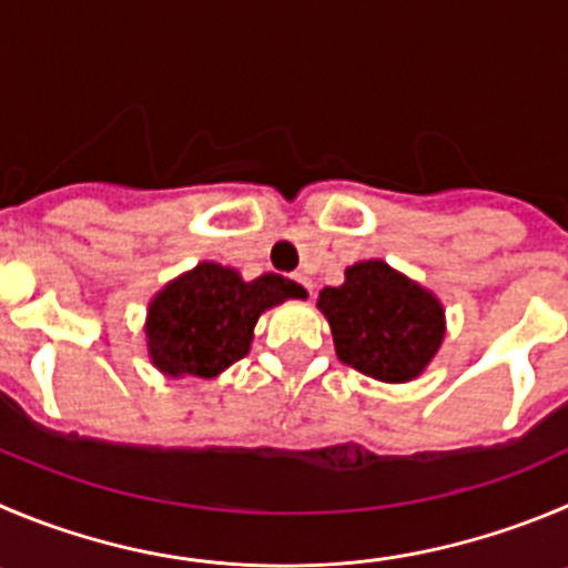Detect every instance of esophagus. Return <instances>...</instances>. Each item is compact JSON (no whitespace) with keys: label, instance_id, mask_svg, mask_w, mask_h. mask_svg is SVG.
Returning <instances> with one entry per match:
<instances>
[{"label":"esophagus","instance_id":"1","mask_svg":"<svg viewBox=\"0 0 568 568\" xmlns=\"http://www.w3.org/2000/svg\"><path fill=\"white\" fill-rule=\"evenodd\" d=\"M294 280L302 285V288L308 291V294H314V283H311V277H305V274H294Z\"/></svg>","mask_w":568,"mask_h":568}]
</instances>
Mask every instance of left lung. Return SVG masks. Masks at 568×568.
I'll return each instance as SVG.
<instances>
[{
	"label": "left lung",
	"instance_id": "1",
	"mask_svg": "<svg viewBox=\"0 0 568 568\" xmlns=\"http://www.w3.org/2000/svg\"><path fill=\"white\" fill-rule=\"evenodd\" d=\"M316 308L331 325L338 362L384 384L420 378L443 347V302L384 260L344 268V283L322 288Z\"/></svg>",
	"mask_w": 568,
	"mask_h": 568
}]
</instances>
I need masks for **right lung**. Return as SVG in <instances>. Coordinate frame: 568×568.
Here are the masks:
<instances>
[{"instance_id":"right-lung-1","label":"right lung","mask_w":568,"mask_h":568,"mask_svg":"<svg viewBox=\"0 0 568 568\" xmlns=\"http://www.w3.org/2000/svg\"><path fill=\"white\" fill-rule=\"evenodd\" d=\"M308 291L280 274L243 280L204 260L153 294L145 314V347L168 378H219L252 349L260 314Z\"/></svg>"}]
</instances>
